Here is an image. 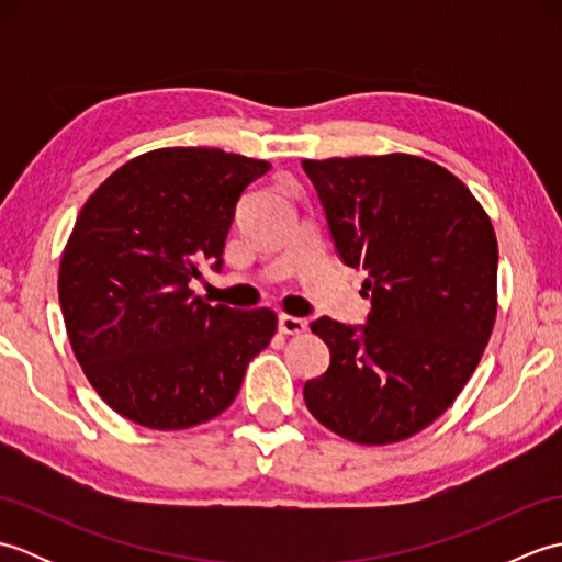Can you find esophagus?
<instances>
[{"instance_id":"esophagus-1","label":"esophagus","mask_w":562,"mask_h":562,"mask_svg":"<svg viewBox=\"0 0 562 562\" xmlns=\"http://www.w3.org/2000/svg\"><path fill=\"white\" fill-rule=\"evenodd\" d=\"M306 321L304 318H300V316H288V314H282L280 318H278V328H280V333H284V336H300V333H304L306 330Z\"/></svg>"}]
</instances>
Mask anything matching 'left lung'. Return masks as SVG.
<instances>
[{
    "label": "left lung",
    "instance_id": "1",
    "mask_svg": "<svg viewBox=\"0 0 562 562\" xmlns=\"http://www.w3.org/2000/svg\"><path fill=\"white\" fill-rule=\"evenodd\" d=\"M302 166L336 254L367 270L372 296L362 326L312 324L330 364L304 384L306 408L357 445L413 437L459 396L491 340L493 224L457 176L411 154Z\"/></svg>",
    "mask_w": 562,
    "mask_h": 562
}]
</instances>
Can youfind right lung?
Masks as SVG:
<instances>
[{"instance_id":"obj_1","label":"right lung","mask_w":562,"mask_h":562,"mask_svg":"<svg viewBox=\"0 0 562 562\" xmlns=\"http://www.w3.org/2000/svg\"><path fill=\"white\" fill-rule=\"evenodd\" d=\"M268 169L222 149H157L121 166L81 207L59 262V308L83 374L127 420H212L270 342V308L212 306L188 288L200 262L222 270L238 200Z\"/></svg>"}]
</instances>
